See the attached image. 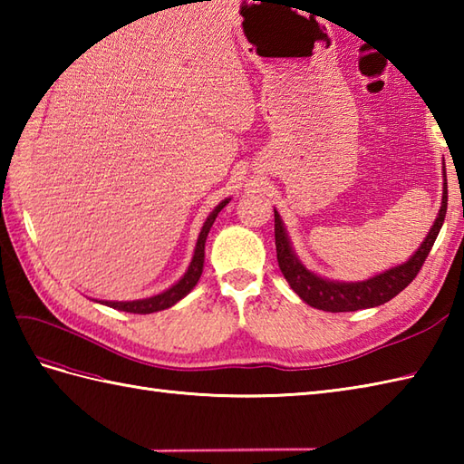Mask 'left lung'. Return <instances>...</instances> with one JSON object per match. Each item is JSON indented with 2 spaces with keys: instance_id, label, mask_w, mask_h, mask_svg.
<instances>
[{
  "instance_id": "left-lung-1",
  "label": "left lung",
  "mask_w": 464,
  "mask_h": 464,
  "mask_svg": "<svg viewBox=\"0 0 464 464\" xmlns=\"http://www.w3.org/2000/svg\"><path fill=\"white\" fill-rule=\"evenodd\" d=\"M442 175H445V187H442L440 211L437 215L435 225L430 227L427 239L420 243V247L407 263L374 275V277L367 281L341 283V281L323 279L319 275L311 273L297 259V255H295L281 217L277 211H275V247H277V261H279L283 277L287 279L291 289L297 293L304 303L311 304V307L321 309V311H331V313H347V311L379 307V304L397 297V295L419 275L422 263H425L432 245L437 241V235L440 231L442 223H445L447 197H449L447 169Z\"/></svg>"
}]
</instances>
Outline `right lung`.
I'll use <instances>...</instances> for the list:
<instances>
[{
    "label": "right lung",
    "mask_w": 464,
    "mask_h": 464,
    "mask_svg": "<svg viewBox=\"0 0 464 464\" xmlns=\"http://www.w3.org/2000/svg\"><path fill=\"white\" fill-rule=\"evenodd\" d=\"M227 203H229V199L221 201L211 211V215L205 219V223L201 227V233H199V239H197V245H195V253H193V259H191L189 269H187V273L183 275L179 281L173 285V287H169V289L160 293V295H155V297H147V299H137V301H100V303L107 304V307H111V309H117V311L147 314V313L169 309V307H173L177 301H181L185 295L195 287L197 281H199V277H201L203 261H205V239H207V235H209V229L213 227L215 217L219 215V211L223 209Z\"/></svg>",
    "instance_id": "1"
}]
</instances>
